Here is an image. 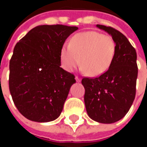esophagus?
<instances>
[{
	"instance_id": "34e87169",
	"label": "esophagus",
	"mask_w": 147,
	"mask_h": 147,
	"mask_svg": "<svg viewBox=\"0 0 147 147\" xmlns=\"http://www.w3.org/2000/svg\"><path fill=\"white\" fill-rule=\"evenodd\" d=\"M76 82H78V83H80V81H81V79H80V77L76 76Z\"/></svg>"
}]
</instances>
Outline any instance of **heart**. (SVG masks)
Instances as JSON below:
<instances>
[{"label": "heart", "mask_w": 147, "mask_h": 147, "mask_svg": "<svg viewBox=\"0 0 147 147\" xmlns=\"http://www.w3.org/2000/svg\"><path fill=\"white\" fill-rule=\"evenodd\" d=\"M114 39L107 34L90 30L75 34L69 45H64L61 50L62 66L68 71L80 64L90 76H98L110 67L116 55Z\"/></svg>", "instance_id": "b5f03b06"}]
</instances>
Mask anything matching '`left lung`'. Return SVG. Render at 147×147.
I'll return each mask as SVG.
<instances>
[{"mask_svg":"<svg viewBox=\"0 0 147 147\" xmlns=\"http://www.w3.org/2000/svg\"><path fill=\"white\" fill-rule=\"evenodd\" d=\"M114 39L116 55L110 67L96 78L85 77L84 102L87 114L98 123H112L122 119L129 111L136 97L138 76L135 48L119 30L97 25Z\"/></svg>","mask_w":147,"mask_h":147,"instance_id":"1","label":"left lung"}]
</instances>
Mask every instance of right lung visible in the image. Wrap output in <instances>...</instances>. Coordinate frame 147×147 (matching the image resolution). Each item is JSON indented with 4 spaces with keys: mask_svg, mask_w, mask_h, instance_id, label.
Returning a JSON list of instances; mask_svg holds the SVG:
<instances>
[{
    "mask_svg": "<svg viewBox=\"0 0 147 147\" xmlns=\"http://www.w3.org/2000/svg\"><path fill=\"white\" fill-rule=\"evenodd\" d=\"M77 27L41 25L16 43L9 63V90L24 117L49 122L61 115L73 74L61 67V50Z\"/></svg>",
    "mask_w": 147,
    "mask_h": 147,
    "instance_id": "add662e5",
    "label": "right lung"
}]
</instances>
